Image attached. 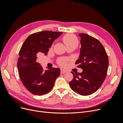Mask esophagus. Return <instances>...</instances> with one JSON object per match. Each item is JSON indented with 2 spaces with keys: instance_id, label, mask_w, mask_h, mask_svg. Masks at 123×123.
Segmentation results:
<instances>
[{
  "instance_id": "34e87169",
  "label": "esophagus",
  "mask_w": 123,
  "mask_h": 123,
  "mask_svg": "<svg viewBox=\"0 0 123 123\" xmlns=\"http://www.w3.org/2000/svg\"><path fill=\"white\" fill-rule=\"evenodd\" d=\"M66 72H67V71H66V70L61 69V74H63V73H66Z\"/></svg>"
}]
</instances>
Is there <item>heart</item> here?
I'll return each mask as SVG.
<instances>
[{
  "instance_id": "b5f03b06",
  "label": "heart",
  "mask_w": 123,
  "mask_h": 123,
  "mask_svg": "<svg viewBox=\"0 0 123 123\" xmlns=\"http://www.w3.org/2000/svg\"><path fill=\"white\" fill-rule=\"evenodd\" d=\"M62 40L67 47L70 46H77L79 44V39L77 37L72 34H67L65 35L62 37ZM54 46V43H52L51 46V49H52ZM69 59L60 57L58 58L57 62V64L61 67H65L67 65V62H69Z\"/></svg>"
}]
</instances>
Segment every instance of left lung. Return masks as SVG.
I'll use <instances>...</instances> for the list:
<instances>
[{"instance_id":"obj_1","label":"left lung","mask_w":123,"mask_h":123,"mask_svg":"<svg viewBox=\"0 0 123 123\" xmlns=\"http://www.w3.org/2000/svg\"><path fill=\"white\" fill-rule=\"evenodd\" d=\"M81 37L80 58L75 62L77 67L83 70L74 73L69 83L72 90L81 95H88L97 91L105 80L109 60L106 50L97 39L85 33Z\"/></svg>"}]
</instances>
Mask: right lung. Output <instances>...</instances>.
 I'll return each instance as SVG.
<instances>
[{
  "label": "right lung",
  "mask_w": 123,
  "mask_h": 123,
  "mask_svg": "<svg viewBox=\"0 0 123 123\" xmlns=\"http://www.w3.org/2000/svg\"><path fill=\"white\" fill-rule=\"evenodd\" d=\"M62 32L43 31L29 36L22 45L17 59V67L20 80L31 93L42 95L52 89L56 78L60 75L59 68H50L43 70L37 62V55H47L53 41Z\"/></svg>",
  "instance_id": "1"
}]
</instances>
